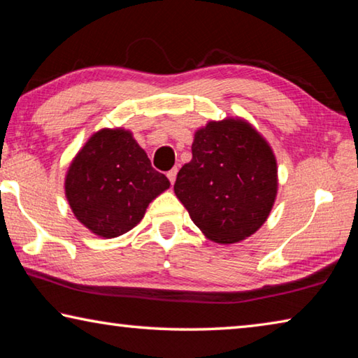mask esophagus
<instances>
[{
    "label": "esophagus",
    "instance_id": "34e87169",
    "mask_svg": "<svg viewBox=\"0 0 358 358\" xmlns=\"http://www.w3.org/2000/svg\"><path fill=\"white\" fill-rule=\"evenodd\" d=\"M177 169H172V171H169L167 172V178H169V181H171V183L173 185L175 183V180H177Z\"/></svg>",
    "mask_w": 358,
    "mask_h": 358
}]
</instances>
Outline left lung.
Instances as JSON below:
<instances>
[{
    "mask_svg": "<svg viewBox=\"0 0 358 358\" xmlns=\"http://www.w3.org/2000/svg\"><path fill=\"white\" fill-rule=\"evenodd\" d=\"M276 159L262 136L241 120L210 121L192 142L173 191L194 224L216 243H235L262 226L278 187Z\"/></svg>",
    "mask_w": 358,
    "mask_h": 358,
    "instance_id": "1",
    "label": "left lung"
}]
</instances>
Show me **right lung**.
I'll list each match as a JSON object with an SVG mask.
<instances>
[{
    "label": "right lung",
    "mask_w": 358,
    "mask_h": 358,
    "mask_svg": "<svg viewBox=\"0 0 358 358\" xmlns=\"http://www.w3.org/2000/svg\"><path fill=\"white\" fill-rule=\"evenodd\" d=\"M64 185L77 220L106 238L136 227L148 203L171 186L124 129H101L90 137L72 161Z\"/></svg>",
    "instance_id": "right-lung-1"
}]
</instances>
